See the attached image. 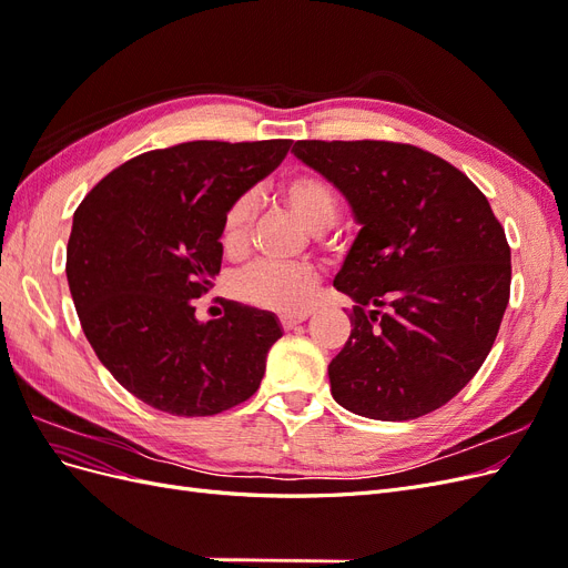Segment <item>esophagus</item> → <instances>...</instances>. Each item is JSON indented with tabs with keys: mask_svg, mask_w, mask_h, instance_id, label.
Here are the masks:
<instances>
[{
	"mask_svg": "<svg viewBox=\"0 0 568 568\" xmlns=\"http://www.w3.org/2000/svg\"><path fill=\"white\" fill-rule=\"evenodd\" d=\"M307 317H311V313H288V315H280V324L284 326V329H291V326H296L301 322H305Z\"/></svg>",
	"mask_w": 568,
	"mask_h": 568,
	"instance_id": "34e87169",
	"label": "esophagus"
}]
</instances>
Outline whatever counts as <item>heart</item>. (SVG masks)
I'll return each mask as SVG.
<instances>
[{
    "label": "heart",
    "instance_id": "1",
    "mask_svg": "<svg viewBox=\"0 0 568 568\" xmlns=\"http://www.w3.org/2000/svg\"><path fill=\"white\" fill-rule=\"evenodd\" d=\"M280 194L311 232L322 234L338 217V194L329 180L317 173L286 175ZM253 199L242 194L230 201L220 222V244L227 255H242L251 242ZM317 288V272L307 265L257 261L236 274V296L253 307L274 313H298L311 305Z\"/></svg>",
    "mask_w": 568,
    "mask_h": 568
}]
</instances>
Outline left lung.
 Wrapping results in <instances>:
<instances>
[{"label": "left lung", "mask_w": 568, "mask_h": 568, "mask_svg": "<svg viewBox=\"0 0 568 568\" xmlns=\"http://www.w3.org/2000/svg\"><path fill=\"white\" fill-rule=\"evenodd\" d=\"M359 230L334 286L357 305L329 363L338 405L382 422L428 415L488 357L509 303L511 261L486 194L453 163L403 142L301 140Z\"/></svg>", "instance_id": "obj_1"}]
</instances>
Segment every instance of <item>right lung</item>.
Masks as SVG:
<instances>
[{"label":"right lung","instance_id":"1","mask_svg":"<svg viewBox=\"0 0 568 568\" xmlns=\"http://www.w3.org/2000/svg\"><path fill=\"white\" fill-rule=\"evenodd\" d=\"M291 140L184 142L140 153L94 184L73 215L65 274L90 346L113 379L175 417L248 400L282 338L270 313L194 298L220 274V222L232 199L277 168Z\"/></svg>","mask_w":568,"mask_h":568}]
</instances>
